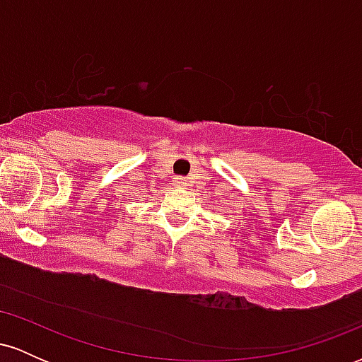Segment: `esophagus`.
I'll return each mask as SVG.
<instances>
[{
    "mask_svg": "<svg viewBox=\"0 0 362 362\" xmlns=\"http://www.w3.org/2000/svg\"><path fill=\"white\" fill-rule=\"evenodd\" d=\"M175 185L177 187H185L187 185V178L185 177H175Z\"/></svg>",
    "mask_w": 362,
    "mask_h": 362,
    "instance_id": "34e87169",
    "label": "esophagus"
}]
</instances>
